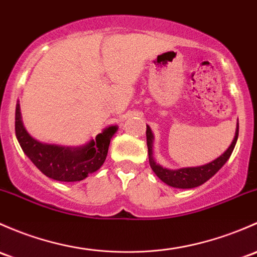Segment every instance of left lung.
<instances>
[{"label":"left lung","mask_w":257,"mask_h":257,"mask_svg":"<svg viewBox=\"0 0 257 257\" xmlns=\"http://www.w3.org/2000/svg\"><path fill=\"white\" fill-rule=\"evenodd\" d=\"M237 136H239V123L236 124L235 137H234L233 142H231L230 147L228 148L223 154L217 158L215 160L210 161L206 165L196 167H183V169L178 170H170L166 167L160 166L159 164L155 163L153 158V140L154 136L151 133V129L149 125H147V144H148V154H149V164L155 175L160 178L163 182L166 185L171 186L175 188H194L198 186L203 185L207 182L210 177L214 176L218 171L223 167V165L228 161L230 158L231 153H233L234 148H235Z\"/></svg>","instance_id":"left-lung-1"}]
</instances>
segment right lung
Wrapping results in <instances>:
<instances>
[{"label": "right lung", "mask_w": 257, "mask_h": 257, "mask_svg": "<svg viewBox=\"0 0 257 257\" xmlns=\"http://www.w3.org/2000/svg\"><path fill=\"white\" fill-rule=\"evenodd\" d=\"M16 137L22 150L45 176L61 182H75L97 171L107 158L117 125H110L94 139L79 148L44 144L29 136L21 117L20 103L16 106Z\"/></svg>", "instance_id": "1"}]
</instances>
